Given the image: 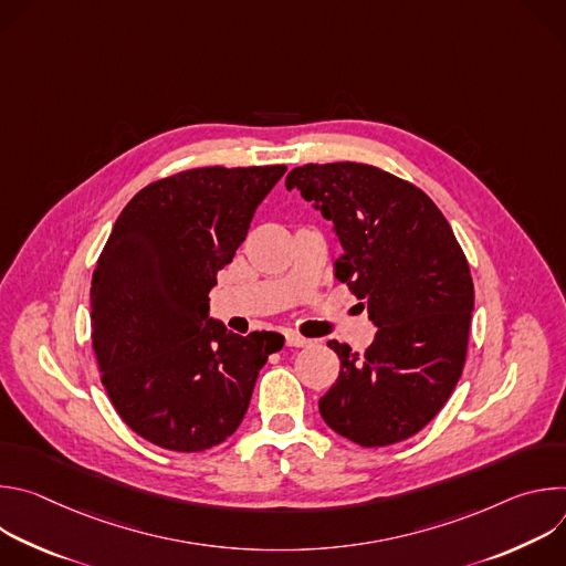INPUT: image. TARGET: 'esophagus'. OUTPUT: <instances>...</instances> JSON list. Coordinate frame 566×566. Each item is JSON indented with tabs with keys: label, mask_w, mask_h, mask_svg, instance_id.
<instances>
[{
	"label": "esophagus",
	"mask_w": 566,
	"mask_h": 566,
	"mask_svg": "<svg viewBox=\"0 0 566 566\" xmlns=\"http://www.w3.org/2000/svg\"><path fill=\"white\" fill-rule=\"evenodd\" d=\"M284 340H286V347H308L311 345V340H306V338H302V336H297L293 332H289L284 336Z\"/></svg>",
	"instance_id": "obj_1"
}]
</instances>
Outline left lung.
I'll return each instance as SVG.
<instances>
[{
	"instance_id": "obj_1",
	"label": "left lung",
	"mask_w": 566,
	"mask_h": 566,
	"mask_svg": "<svg viewBox=\"0 0 566 566\" xmlns=\"http://www.w3.org/2000/svg\"><path fill=\"white\" fill-rule=\"evenodd\" d=\"M286 188L334 221L343 249L336 277L378 329L365 356L327 343L343 367L317 402L322 419L363 448L417 434L461 378L474 311L470 269L448 219L412 184L349 160L295 168Z\"/></svg>"
}]
</instances>
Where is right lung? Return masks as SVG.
I'll return each instance as SVG.
<instances>
[{
  "instance_id": "add662e5",
  "label": "right lung",
  "mask_w": 566,
  "mask_h": 566,
  "mask_svg": "<svg viewBox=\"0 0 566 566\" xmlns=\"http://www.w3.org/2000/svg\"><path fill=\"white\" fill-rule=\"evenodd\" d=\"M286 172L197 168L143 188L118 214L92 280V338L120 419L175 452L226 441L284 338L210 317L217 273Z\"/></svg>"
}]
</instances>
